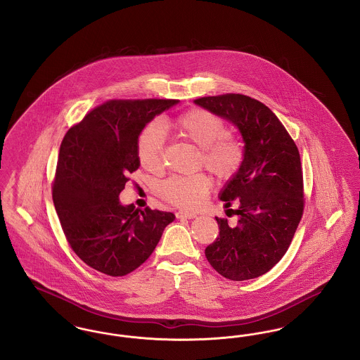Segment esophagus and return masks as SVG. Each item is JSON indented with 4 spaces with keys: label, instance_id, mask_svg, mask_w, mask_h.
<instances>
[{
    "label": "esophagus",
    "instance_id": "esophagus-1",
    "mask_svg": "<svg viewBox=\"0 0 360 360\" xmlns=\"http://www.w3.org/2000/svg\"><path fill=\"white\" fill-rule=\"evenodd\" d=\"M175 216H176V219H195L197 217V214L195 213H191V212H176L175 213Z\"/></svg>",
    "mask_w": 360,
    "mask_h": 360
}]
</instances>
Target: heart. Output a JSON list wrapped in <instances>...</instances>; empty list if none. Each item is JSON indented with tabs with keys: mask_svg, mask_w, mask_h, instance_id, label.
Returning <instances> with one entry per match:
<instances>
[{
	"mask_svg": "<svg viewBox=\"0 0 360 360\" xmlns=\"http://www.w3.org/2000/svg\"><path fill=\"white\" fill-rule=\"evenodd\" d=\"M175 132L200 147L198 167H205L219 181L232 179L243 163V151L233 137L225 135L226 127L217 115L195 108L172 121ZM140 165L150 172H159L165 162V136L158 124H148L137 140ZM212 182L205 174L175 175L163 181L158 193L172 205L195 209L205 202Z\"/></svg>",
	"mask_w": 360,
	"mask_h": 360,
	"instance_id": "b5f03b06",
	"label": "heart"
}]
</instances>
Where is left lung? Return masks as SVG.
Here are the masks:
<instances>
[{
  "label": "left lung",
  "mask_w": 360,
  "mask_h": 360,
  "mask_svg": "<svg viewBox=\"0 0 360 360\" xmlns=\"http://www.w3.org/2000/svg\"><path fill=\"white\" fill-rule=\"evenodd\" d=\"M194 103L233 122L245 143L238 174L220 200L238 224L216 217L219 236L205 248L210 266L226 279L245 281L270 271L286 254L304 213V176L298 148L270 108L228 93Z\"/></svg>",
  "instance_id": "obj_1"
}]
</instances>
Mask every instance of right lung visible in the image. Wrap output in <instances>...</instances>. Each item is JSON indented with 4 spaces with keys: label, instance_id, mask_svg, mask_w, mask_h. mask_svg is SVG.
Masks as SVG:
<instances>
[{
    "label": "right lung",
    "instance_id": "right-lung-1",
    "mask_svg": "<svg viewBox=\"0 0 360 360\" xmlns=\"http://www.w3.org/2000/svg\"><path fill=\"white\" fill-rule=\"evenodd\" d=\"M178 100H110L90 110L63 137L52 200L71 250L103 274L122 276L154 252L170 212L121 205L129 174L140 166L139 135Z\"/></svg>",
    "mask_w": 360,
    "mask_h": 360
}]
</instances>
